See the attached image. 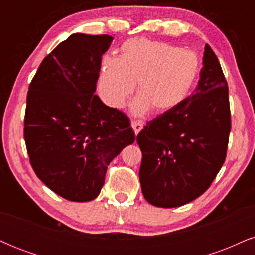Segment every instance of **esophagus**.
<instances>
[{
  "label": "esophagus",
  "instance_id": "esophagus-1",
  "mask_svg": "<svg viewBox=\"0 0 255 255\" xmlns=\"http://www.w3.org/2000/svg\"><path fill=\"white\" fill-rule=\"evenodd\" d=\"M130 125H131V128H133L134 133L135 134H139L140 130L144 128V122L142 121H136V120H134V121L130 122Z\"/></svg>",
  "mask_w": 255,
  "mask_h": 255
}]
</instances>
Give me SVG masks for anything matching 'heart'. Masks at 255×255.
<instances>
[{
  "mask_svg": "<svg viewBox=\"0 0 255 255\" xmlns=\"http://www.w3.org/2000/svg\"><path fill=\"white\" fill-rule=\"evenodd\" d=\"M200 73L201 61L194 51L147 38H130L122 44L120 57H103L98 90L105 103L121 109L136 84L139 96L131 111L144 115L152 109L162 114L189 97Z\"/></svg>",
  "mask_w": 255,
  "mask_h": 255,
  "instance_id": "heart-1",
  "label": "heart"
}]
</instances>
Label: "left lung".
<instances>
[{
	"label": "left lung",
	"mask_w": 255,
	"mask_h": 255,
	"mask_svg": "<svg viewBox=\"0 0 255 255\" xmlns=\"http://www.w3.org/2000/svg\"><path fill=\"white\" fill-rule=\"evenodd\" d=\"M229 90L215 52L205 46L197 89L180 107L147 122L137 134L144 198L157 207H178L200 197L227 156Z\"/></svg>",
	"instance_id": "8db88e82"
}]
</instances>
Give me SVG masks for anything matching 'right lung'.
<instances>
[{"instance_id":"right-lung-1","label":"right lung","mask_w":255,"mask_h":255,"mask_svg":"<svg viewBox=\"0 0 255 255\" xmlns=\"http://www.w3.org/2000/svg\"><path fill=\"white\" fill-rule=\"evenodd\" d=\"M113 39L71 34L44 58L28 87L24 136L31 165L67 200L97 198L108 165L135 140L129 119L95 95Z\"/></svg>"}]
</instances>
